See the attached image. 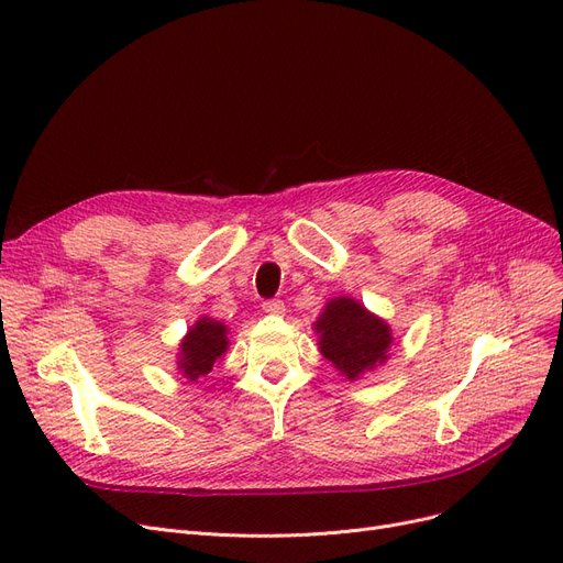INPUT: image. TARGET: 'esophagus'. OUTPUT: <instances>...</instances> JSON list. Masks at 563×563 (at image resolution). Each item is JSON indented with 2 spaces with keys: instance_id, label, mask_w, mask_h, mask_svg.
Masks as SVG:
<instances>
[{
  "instance_id": "34e87169",
  "label": "esophagus",
  "mask_w": 563,
  "mask_h": 563,
  "mask_svg": "<svg viewBox=\"0 0 563 563\" xmlns=\"http://www.w3.org/2000/svg\"><path fill=\"white\" fill-rule=\"evenodd\" d=\"M263 310H265L267 314H284V312H286L282 300H265V302H263Z\"/></svg>"
}]
</instances>
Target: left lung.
Returning <instances> with one entry per match:
<instances>
[{
  "mask_svg": "<svg viewBox=\"0 0 563 563\" xmlns=\"http://www.w3.org/2000/svg\"><path fill=\"white\" fill-rule=\"evenodd\" d=\"M312 327L321 356L347 380H360L364 373L383 366L395 345L389 323L350 296H338L323 305Z\"/></svg>",
  "mask_w": 563,
  "mask_h": 563,
  "instance_id": "8db88e82",
  "label": "left lung"
}]
</instances>
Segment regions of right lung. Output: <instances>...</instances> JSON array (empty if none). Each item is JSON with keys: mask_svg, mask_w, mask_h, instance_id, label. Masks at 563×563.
Masks as SVG:
<instances>
[{"mask_svg": "<svg viewBox=\"0 0 563 563\" xmlns=\"http://www.w3.org/2000/svg\"><path fill=\"white\" fill-rule=\"evenodd\" d=\"M230 347V329L223 321L213 317H199L187 333L183 335L178 354H176V366L178 373L187 380H199L209 376L216 362L223 360V354Z\"/></svg>", "mask_w": 563, "mask_h": 563, "instance_id": "right-lung-1", "label": "right lung"}]
</instances>
